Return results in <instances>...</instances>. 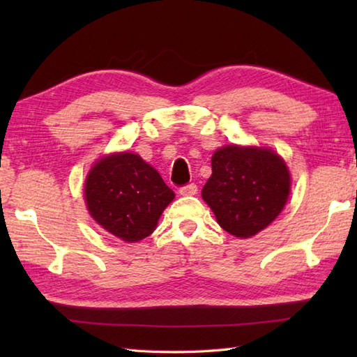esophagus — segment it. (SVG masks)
<instances>
[{
	"mask_svg": "<svg viewBox=\"0 0 357 357\" xmlns=\"http://www.w3.org/2000/svg\"><path fill=\"white\" fill-rule=\"evenodd\" d=\"M179 193L183 195V196H193V195L198 193V185H196V184H187V185L179 188Z\"/></svg>",
	"mask_w": 357,
	"mask_h": 357,
	"instance_id": "1",
	"label": "esophagus"
}]
</instances>
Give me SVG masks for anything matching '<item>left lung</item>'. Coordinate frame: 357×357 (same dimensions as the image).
Masks as SVG:
<instances>
[{
  "instance_id": "left-lung-1",
  "label": "left lung",
  "mask_w": 357,
  "mask_h": 357,
  "mask_svg": "<svg viewBox=\"0 0 357 357\" xmlns=\"http://www.w3.org/2000/svg\"><path fill=\"white\" fill-rule=\"evenodd\" d=\"M290 185V172L276 151L231 144L211 156V176L202 199L225 231L252 238L279 216Z\"/></svg>"
}]
</instances>
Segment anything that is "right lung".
Masks as SVG:
<instances>
[{
	"mask_svg": "<svg viewBox=\"0 0 357 357\" xmlns=\"http://www.w3.org/2000/svg\"><path fill=\"white\" fill-rule=\"evenodd\" d=\"M90 216L113 236L138 242L156 229L174 193L139 155L121 151L101 158L84 187Z\"/></svg>",
	"mask_w": 357,
	"mask_h": 357,
	"instance_id": "obj_1",
	"label": "right lung"
}]
</instances>
